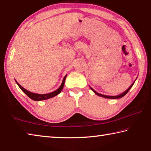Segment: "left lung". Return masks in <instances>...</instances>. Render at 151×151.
<instances>
[{"label": "left lung", "instance_id": "8db88e82", "mask_svg": "<svg viewBox=\"0 0 151 151\" xmlns=\"http://www.w3.org/2000/svg\"><path fill=\"white\" fill-rule=\"evenodd\" d=\"M134 82H135V81H134ZM134 83H133L130 86H129L128 89H127L124 92H123L122 93H121V94H120V95H118V96H105V95H102V94H100V93H97V91H96L95 90H94L93 88H91V87H90V89L92 90L94 93H95L96 95H97V96H101V97H105V98H108V99H119V98H121V97H124V96L129 91V90H130V88L132 87V86L134 85Z\"/></svg>", "mask_w": 151, "mask_h": 151}]
</instances>
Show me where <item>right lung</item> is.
<instances>
[{"instance_id": "1", "label": "right lung", "mask_w": 151, "mask_h": 151, "mask_svg": "<svg viewBox=\"0 0 151 151\" xmlns=\"http://www.w3.org/2000/svg\"><path fill=\"white\" fill-rule=\"evenodd\" d=\"M66 77H67V75L65 76V77L63 80V81H62V83L60 86V87L59 88L58 90H56L55 91H53V92L46 93V94H38V93H35L31 92V91L27 90L26 89H25L24 88H23L22 86H21L16 81V82L17 84L18 85V86L20 88V89L22 90L23 92H24L26 95L29 97V98H31V99L34 100V101H42V100H46V99H48L50 98H52V97L58 95V94L61 92V90H63Z\"/></svg>"}]
</instances>
